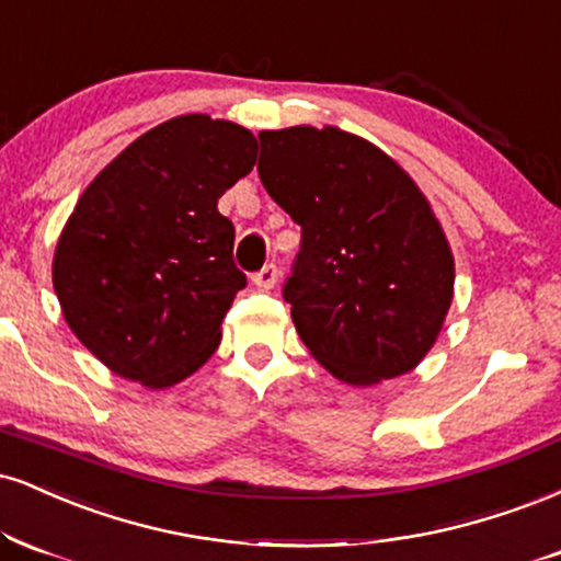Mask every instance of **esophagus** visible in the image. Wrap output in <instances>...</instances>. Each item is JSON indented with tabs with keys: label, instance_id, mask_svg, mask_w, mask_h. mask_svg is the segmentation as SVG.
Masks as SVG:
<instances>
[{
	"label": "esophagus",
	"instance_id": "esophagus-1",
	"mask_svg": "<svg viewBox=\"0 0 561 561\" xmlns=\"http://www.w3.org/2000/svg\"><path fill=\"white\" fill-rule=\"evenodd\" d=\"M276 282H279V268H276L274 263H268V266H263L261 272L253 274V285L261 289H272L276 287Z\"/></svg>",
	"mask_w": 561,
	"mask_h": 561
}]
</instances>
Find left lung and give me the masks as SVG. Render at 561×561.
<instances>
[{"instance_id":"obj_1","label":"left lung","mask_w":561,"mask_h":561,"mask_svg":"<svg viewBox=\"0 0 561 561\" xmlns=\"http://www.w3.org/2000/svg\"><path fill=\"white\" fill-rule=\"evenodd\" d=\"M259 140L263 187L302 229L285 285L302 345L353 387L410 374L455 298V255L428 198L387 151L336 125Z\"/></svg>"}]
</instances>
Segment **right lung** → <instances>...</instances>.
Listing matches in <instances>:
<instances>
[{
	"label": "right lung",
	"mask_w": 561,
	"mask_h": 561,
	"mask_svg": "<svg viewBox=\"0 0 561 561\" xmlns=\"http://www.w3.org/2000/svg\"><path fill=\"white\" fill-rule=\"evenodd\" d=\"M255 157L248 127L180 114L135 138L78 198L54 248V293L72 334L117 376L167 389L216 353L245 287L216 204Z\"/></svg>",
	"instance_id": "obj_1"
}]
</instances>
